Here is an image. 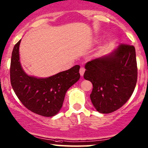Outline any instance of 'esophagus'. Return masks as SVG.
<instances>
[{"label":"esophagus","mask_w":148,"mask_h":148,"mask_svg":"<svg viewBox=\"0 0 148 148\" xmlns=\"http://www.w3.org/2000/svg\"><path fill=\"white\" fill-rule=\"evenodd\" d=\"M85 72V69L84 67H81L80 69H79V73H80V75L82 77L84 75V73Z\"/></svg>","instance_id":"obj_1"}]
</instances>
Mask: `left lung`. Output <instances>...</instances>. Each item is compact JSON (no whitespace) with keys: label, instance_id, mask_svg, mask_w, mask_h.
Wrapping results in <instances>:
<instances>
[{"label":"left lung","instance_id":"8db88e82","mask_svg":"<svg viewBox=\"0 0 148 148\" xmlns=\"http://www.w3.org/2000/svg\"><path fill=\"white\" fill-rule=\"evenodd\" d=\"M84 77L93 84L90 98L101 114L121 108L129 100L137 82L136 51L134 46L120 44L109 55L85 64Z\"/></svg>","mask_w":148,"mask_h":148}]
</instances>
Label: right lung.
I'll return each instance as SVG.
<instances>
[{
  "mask_svg": "<svg viewBox=\"0 0 148 148\" xmlns=\"http://www.w3.org/2000/svg\"><path fill=\"white\" fill-rule=\"evenodd\" d=\"M14 47L10 65L12 88L21 103L31 112L46 117L58 114L63 105L66 91L79 80V66L75 65L48 77L28 75L21 66L19 46Z\"/></svg>",
  "mask_w": 148,
  "mask_h": 148,
  "instance_id": "right-lung-1",
  "label": "right lung"
}]
</instances>
